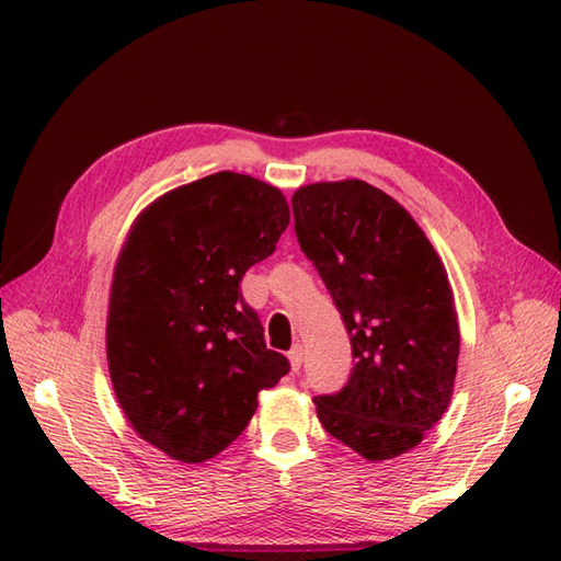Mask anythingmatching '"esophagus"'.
I'll list each match as a JSON object with an SVG mask.
<instances>
[{"instance_id":"1","label":"esophagus","mask_w":561,"mask_h":561,"mask_svg":"<svg viewBox=\"0 0 561 561\" xmlns=\"http://www.w3.org/2000/svg\"><path fill=\"white\" fill-rule=\"evenodd\" d=\"M289 362H291V369H294V371H300V366H302V345H300V343H296V345L291 347Z\"/></svg>"}]
</instances>
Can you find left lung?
<instances>
[{
  "label": "left lung",
  "mask_w": 561,
  "mask_h": 561,
  "mask_svg": "<svg viewBox=\"0 0 561 561\" xmlns=\"http://www.w3.org/2000/svg\"><path fill=\"white\" fill-rule=\"evenodd\" d=\"M291 206L298 244L357 359L341 392L314 397L319 421L366 460L402 456L454 394L460 331L449 275L404 206L369 183L302 185Z\"/></svg>",
  "instance_id": "obj_1"
}]
</instances>
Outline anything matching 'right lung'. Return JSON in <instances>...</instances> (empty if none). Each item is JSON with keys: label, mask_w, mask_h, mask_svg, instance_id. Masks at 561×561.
Masks as SVG:
<instances>
[{"label": "right lung", "mask_w": 561, "mask_h": 561, "mask_svg": "<svg viewBox=\"0 0 561 561\" xmlns=\"http://www.w3.org/2000/svg\"><path fill=\"white\" fill-rule=\"evenodd\" d=\"M289 218L275 185L218 171L157 197L126 234L110 286V380L138 437L173 460L228 449L259 392L289 374L239 291Z\"/></svg>", "instance_id": "right-lung-1"}]
</instances>
